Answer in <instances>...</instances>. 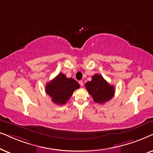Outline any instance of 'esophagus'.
Wrapping results in <instances>:
<instances>
[{
    "label": "esophagus",
    "mask_w": 153,
    "mask_h": 153,
    "mask_svg": "<svg viewBox=\"0 0 153 153\" xmlns=\"http://www.w3.org/2000/svg\"><path fill=\"white\" fill-rule=\"evenodd\" d=\"M79 84H80V86L82 87V85H83V81H82V80H80V81H79Z\"/></svg>",
    "instance_id": "obj_1"
}]
</instances>
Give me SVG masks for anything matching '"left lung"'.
Masks as SVG:
<instances>
[{"label":"left lung","instance_id":"8db88e82","mask_svg":"<svg viewBox=\"0 0 153 153\" xmlns=\"http://www.w3.org/2000/svg\"><path fill=\"white\" fill-rule=\"evenodd\" d=\"M88 93L97 103H104L113 97L115 87L111 85L102 75L95 74L91 77V80L85 83Z\"/></svg>","mask_w":153,"mask_h":153}]
</instances>
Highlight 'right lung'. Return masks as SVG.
<instances>
[{
  "mask_svg": "<svg viewBox=\"0 0 153 153\" xmlns=\"http://www.w3.org/2000/svg\"><path fill=\"white\" fill-rule=\"evenodd\" d=\"M80 88V85L73 78H67L63 73L57 76L46 85V93L52 98L53 103L57 105L66 104L73 91Z\"/></svg>",
  "mask_w": 153,
  "mask_h": 153,
  "instance_id": "add662e5",
  "label": "right lung"
}]
</instances>
